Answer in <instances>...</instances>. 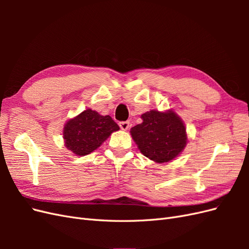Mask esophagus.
I'll return each mask as SVG.
<instances>
[{
    "label": "esophagus",
    "mask_w": 249,
    "mask_h": 249,
    "mask_svg": "<svg viewBox=\"0 0 249 249\" xmlns=\"http://www.w3.org/2000/svg\"><path fill=\"white\" fill-rule=\"evenodd\" d=\"M119 126L123 131H126L130 127V123L129 122H120Z\"/></svg>",
    "instance_id": "1"
}]
</instances>
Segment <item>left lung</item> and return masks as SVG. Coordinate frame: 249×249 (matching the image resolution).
<instances>
[{
  "instance_id": "obj_1",
  "label": "left lung",
  "mask_w": 249,
  "mask_h": 249,
  "mask_svg": "<svg viewBox=\"0 0 249 249\" xmlns=\"http://www.w3.org/2000/svg\"><path fill=\"white\" fill-rule=\"evenodd\" d=\"M141 118L142 123L130 132L142 155L157 163H166L183 152L188 141L186 127L176 112L150 110Z\"/></svg>"
}]
</instances>
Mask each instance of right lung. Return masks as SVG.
<instances>
[{
	"label": "right lung",
	"mask_w": 249,
	"mask_h": 249,
	"mask_svg": "<svg viewBox=\"0 0 249 249\" xmlns=\"http://www.w3.org/2000/svg\"><path fill=\"white\" fill-rule=\"evenodd\" d=\"M118 124L109 115L103 116L96 111L87 109L64 125L65 146L77 156H86L102 145Z\"/></svg>",
	"instance_id": "1"
}]
</instances>
